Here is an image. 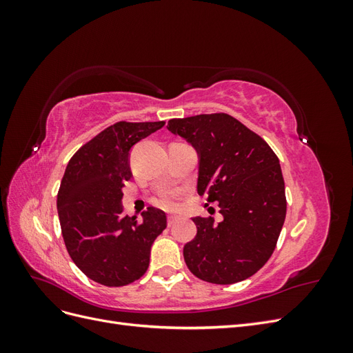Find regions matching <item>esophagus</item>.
I'll return each mask as SVG.
<instances>
[{
	"label": "esophagus",
	"mask_w": 353,
	"mask_h": 353,
	"mask_svg": "<svg viewBox=\"0 0 353 353\" xmlns=\"http://www.w3.org/2000/svg\"><path fill=\"white\" fill-rule=\"evenodd\" d=\"M176 221H178V216H175V215H168V225H169V227H172Z\"/></svg>",
	"instance_id": "esophagus-1"
}]
</instances>
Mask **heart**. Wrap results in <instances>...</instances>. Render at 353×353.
Instances as JSON below:
<instances>
[{
    "label": "heart",
    "mask_w": 353,
    "mask_h": 353,
    "mask_svg": "<svg viewBox=\"0 0 353 353\" xmlns=\"http://www.w3.org/2000/svg\"><path fill=\"white\" fill-rule=\"evenodd\" d=\"M154 201L165 209H175L178 206V191L175 188L160 190Z\"/></svg>",
    "instance_id": "obj_1"
}]
</instances>
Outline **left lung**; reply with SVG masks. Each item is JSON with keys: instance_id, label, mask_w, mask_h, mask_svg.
<instances>
[{"instance_id": "obj_1", "label": "left lung", "mask_w": 353, "mask_h": 353, "mask_svg": "<svg viewBox=\"0 0 353 353\" xmlns=\"http://www.w3.org/2000/svg\"><path fill=\"white\" fill-rule=\"evenodd\" d=\"M168 130L193 145L200 157L197 191L219 203L223 216L193 218L196 237L184 261L197 279L234 284L268 262L285 219L280 160L262 137L227 113L170 119Z\"/></svg>"}]
</instances>
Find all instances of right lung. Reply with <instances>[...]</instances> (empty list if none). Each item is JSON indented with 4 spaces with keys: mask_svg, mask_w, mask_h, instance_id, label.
<instances>
[{
    "mask_svg": "<svg viewBox=\"0 0 353 353\" xmlns=\"http://www.w3.org/2000/svg\"><path fill=\"white\" fill-rule=\"evenodd\" d=\"M165 125L116 122L72 156L57 193L63 240L78 268L92 281L121 287L145 274L150 249L166 228L165 212L147 208L143 221L122 213V188L132 174L130 150Z\"/></svg>",
    "mask_w": 353,
    "mask_h": 353,
    "instance_id": "right-lung-1",
    "label": "right lung"
}]
</instances>
